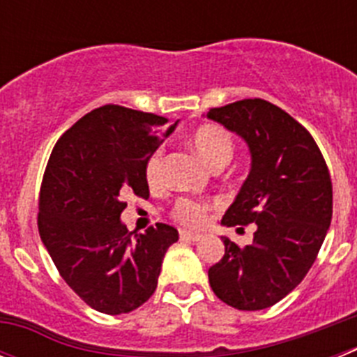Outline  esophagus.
<instances>
[{"instance_id": "esophagus-1", "label": "esophagus", "mask_w": 357, "mask_h": 357, "mask_svg": "<svg viewBox=\"0 0 357 357\" xmlns=\"http://www.w3.org/2000/svg\"><path fill=\"white\" fill-rule=\"evenodd\" d=\"M181 238L189 239V241H200L202 234H198V232H191V230H181Z\"/></svg>"}]
</instances>
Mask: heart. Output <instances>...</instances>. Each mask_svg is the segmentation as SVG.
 Returning <instances> with one entry per match:
<instances>
[{"mask_svg":"<svg viewBox=\"0 0 357 357\" xmlns=\"http://www.w3.org/2000/svg\"><path fill=\"white\" fill-rule=\"evenodd\" d=\"M191 146L197 151L198 157L213 169L218 166H225L234 155V141L229 132L216 125H204L198 128L191 137ZM144 175L151 188H155L162 182V151L157 150L155 153H151L146 162ZM207 211H209V206L204 202L193 200V198H181L173 207L172 214L182 225L200 227L206 222Z\"/></svg>","mask_w":357,"mask_h":357,"instance_id":"b5f03b06","label":"heart"}]
</instances>
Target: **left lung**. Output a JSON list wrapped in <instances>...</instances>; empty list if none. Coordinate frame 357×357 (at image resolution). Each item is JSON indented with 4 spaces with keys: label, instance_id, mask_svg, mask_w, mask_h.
Listing matches in <instances>:
<instances>
[{
    "label": "left lung",
    "instance_id": "8db88e82",
    "mask_svg": "<svg viewBox=\"0 0 357 357\" xmlns=\"http://www.w3.org/2000/svg\"><path fill=\"white\" fill-rule=\"evenodd\" d=\"M207 118L238 134L252 159L222 223L257 225L245 248L222 236L225 255L209 268V284L241 311L272 307L301 284L326 239L333 218L329 169L311 134L266 100H239L211 109Z\"/></svg>",
    "mask_w": 357,
    "mask_h": 357
}]
</instances>
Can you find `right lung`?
<instances>
[{
	"instance_id": "right-lung-1",
	"label": "right lung",
	"mask_w": 357,
	"mask_h": 357,
	"mask_svg": "<svg viewBox=\"0 0 357 357\" xmlns=\"http://www.w3.org/2000/svg\"><path fill=\"white\" fill-rule=\"evenodd\" d=\"M162 116L103 105L56 141L39 197V234L69 288L105 314L130 313L153 295L164 254L178 239L157 223L144 234L123 225L128 195L150 197L144 169L175 130Z\"/></svg>"
}]
</instances>
